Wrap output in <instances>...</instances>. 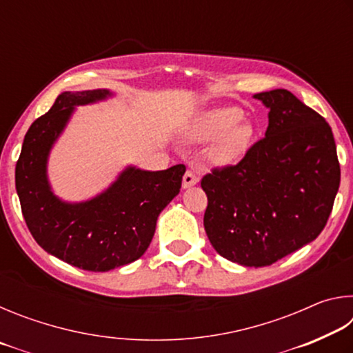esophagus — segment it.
<instances>
[{"mask_svg":"<svg viewBox=\"0 0 353 353\" xmlns=\"http://www.w3.org/2000/svg\"><path fill=\"white\" fill-rule=\"evenodd\" d=\"M199 182V179H198V176L194 174L193 171H187L183 174V179H182V187L183 188H190V187H193V185H196Z\"/></svg>","mask_w":353,"mask_h":353,"instance_id":"34e87169","label":"esophagus"}]
</instances>
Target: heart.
<instances>
[{"label": "heart", "mask_w": 353, "mask_h": 353, "mask_svg": "<svg viewBox=\"0 0 353 353\" xmlns=\"http://www.w3.org/2000/svg\"><path fill=\"white\" fill-rule=\"evenodd\" d=\"M244 112L238 107H221L202 113L191 121L185 137L191 143L213 141L208 159L216 166L240 163L246 157L255 140L252 123L243 121Z\"/></svg>", "instance_id": "1"}]
</instances>
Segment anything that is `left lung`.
Listing matches in <instances>:
<instances>
[{"instance_id":"left-lung-1","label":"left lung","mask_w":353,"mask_h":353,"mask_svg":"<svg viewBox=\"0 0 353 353\" xmlns=\"http://www.w3.org/2000/svg\"><path fill=\"white\" fill-rule=\"evenodd\" d=\"M270 113L265 139L240 163L201 181L214 250L248 268L270 266L312 243L327 224L341 170L332 128L285 88L254 94Z\"/></svg>"}]
</instances>
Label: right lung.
I'll list each match as a JSON object with an SVG mask.
<instances>
[{
    "instance_id": "add662e5",
    "label": "right lung",
    "mask_w": 353,
    "mask_h": 353,
    "mask_svg": "<svg viewBox=\"0 0 353 353\" xmlns=\"http://www.w3.org/2000/svg\"><path fill=\"white\" fill-rule=\"evenodd\" d=\"M109 90L63 92L25 135L15 166L21 212L34 240L48 254L79 270L105 272L146 252L160 212L181 191L183 165L163 171L128 166L109 188L83 202H65L52 193L46 165L52 145L76 105L110 98Z\"/></svg>"
}]
</instances>
